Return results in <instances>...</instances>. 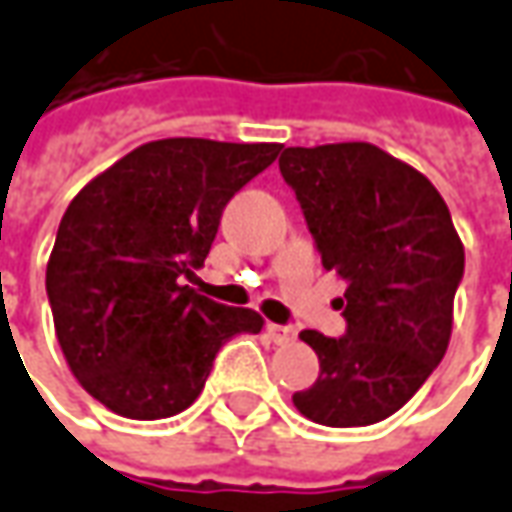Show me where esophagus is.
<instances>
[{"label":"esophagus","mask_w":512,"mask_h":512,"mask_svg":"<svg viewBox=\"0 0 512 512\" xmlns=\"http://www.w3.org/2000/svg\"><path fill=\"white\" fill-rule=\"evenodd\" d=\"M267 335L273 338V344H293L296 341V327L293 324H267Z\"/></svg>","instance_id":"esophagus-1"}]
</instances>
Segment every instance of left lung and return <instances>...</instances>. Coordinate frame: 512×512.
<instances>
[{"label":"left lung","instance_id":"left-lung-1","mask_svg":"<svg viewBox=\"0 0 512 512\" xmlns=\"http://www.w3.org/2000/svg\"><path fill=\"white\" fill-rule=\"evenodd\" d=\"M321 264L346 281V332L304 329L321 375L293 394L312 423L355 428L392 417L440 366L465 250L440 191L372 143L290 146L279 157Z\"/></svg>","mask_w":512,"mask_h":512}]
</instances>
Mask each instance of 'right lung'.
<instances>
[{
	"mask_svg": "<svg viewBox=\"0 0 512 512\" xmlns=\"http://www.w3.org/2000/svg\"><path fill=\"white\" fill-rule=\"evenodd\" d=\"M279 143L168 137L137 146L78 191L47 262L58 344L95 400L132 420L174 417L200 397L216 352L262 329L185 279L205 264L231 197Z\"/></svg>",
	"mask_w": 512,
	"mask_h": 512,
	"instance_id": "add662e5",
	"label": "right lung"
}]
</instances>
